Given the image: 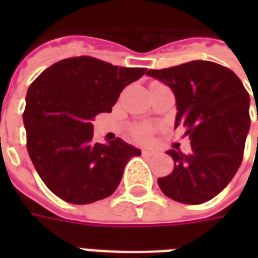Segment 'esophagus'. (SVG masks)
Returning a JSON list of instances; mask_svg holds the SVG:
<instances>
[{
    "label": "esophagus",
    "instance_id": "esophagus-1",
    "mask_svg": "<svg viewBox=\"0 0 258 258\" xmlns=\"http://www.w3.org/2000/svg\"><path fill=\"white\" fill-rule=\"evenodd\" d=\"M142 155H144V156H153V155H156V152L149 151V149H144V151H142Z\"/></svg>",
    "mask_w": 258,
    "mask_h": 258
}]
</instances>
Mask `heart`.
<instances>
[{"mask_svg":"<svg viewBox=\"0 0 258 258\" xmlns=\"http://www.w3.org/2000/svg\"><path fill=\"white\" fill-rule=\"evenodd\" d=\"M152 134H153V127L148 125V124H141L133 128V135L137 141L141 142H146V141L151 140Z\"/></svg>","mask_w":258,"mask_h":258,"instance_id":"obj_1","label":"heart"}]
</instances>
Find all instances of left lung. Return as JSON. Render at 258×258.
I'll use <instances>...</instances> for the list:
<instances>
[{"label":"left lung","instance_id":"left-lung-1","mask_svg":"<svg viewBox=\"0 0 258 258\" xmlns=\"http://www.w3.org/2000/svg\"><path fill=\"white\" fill-rule=\"evenodd\" d=\"M146 74L173 90L178 110L175 128L184 125L190 140L188 155L167 152L174 170L157 184L179 203L209 202L229 184L243 159L250 128L249 92L232 70L209 60L151 69Z\"/></svg>","mask_w":258,"mask_h":258}]
</instances>
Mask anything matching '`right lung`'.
Here are the masks:
<instances>
[{"label":"right lung","instance_id":"right-lung-1","mask_svg":"<svg viewBox=\"0 0 258 258\" xmlns=\"http://www.w3.org/2000/svg\"><path fill=\"white\" fill-rule=\"evenodd\" d=\"M145 72L76 56L53 63L31 83L23 113L27 152L58 198L88 205L116 190L127 162L141 151L121 138L94 144L91 121L112 112L120 92Z\"/></svg>","mask_w":258,"mask_h":258}]
</instances>
